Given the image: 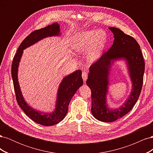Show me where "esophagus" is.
I'll list each match as a JSON object with an SVG mask.
<instances>
[{
    "label": "esophagus",
    "instance_id": "esophagus-1",
    "mask_svg": "<svg viewBox=\"0 0 153 153\" xmlns=\"http://www.w3.org/2000/svg\"><path fill=\"white\" fill-rule=\"evenodd\" d=\"M87 73L86 71H83L82 72V78L84 80V82L86 81V80L87 79Z\"/></svg>",
    "mask_w": 153,
    "mask_h": 153
}]
</instances>
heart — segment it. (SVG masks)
<instances>
[{"mask_svg": "<svg viewBox=\"0 0 153 153\" xmlns=\"http://www.w3.org/2000/svg\"><path fill=\"white\" fill-rule=\"evenodd\" d=\"M106 41V35L103 30L85 31L75 36L72 48L76 52L82 53L91 45L87 53V59L89 61L94 62L100 57Z\"/></svg>", "mask_w": 153, "mask_h": 153, "instance_id": "obj_1", "label": "heart"}]
</instances>
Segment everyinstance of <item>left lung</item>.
<instances>
[{
	"label": "left lung",
	"instance_id": "8db88e82",
	"mask_svg": "<svg viewBox=\"0 0 153 153\" xmlns=\"http://www.w3.org/2000/svg\"><path fill=\"white\" fill-rule=\"evenodd\" d=\"M109 29L114 36L113 45L91 66L86 81L91 91V112L96 119L106 123L116 121L133 108L140 94L145 70L144 60L137 41L115 27H110ZM121 58H124L128 64L133 84L132 91L121 108L110 109L107 107L105 102L109 71L111 62Z\"/></svg>",
	"mask_w": 153,
	"mask_h": 153
}]
</instances>
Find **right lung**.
Masks as SVG:
<instances>
[{
    "label": "right lung",
    "mask_w": 153,
    "mask_h": 153,
    "mask_svg": "<svg viewBox=\"0 0 153 153\" xmlns=\"http://www.w3.org/2000/svg\"><path fill=\"white\" fill-rule=\"evenodd\" d=\"M57 23L48 25L45 28L34 30L24 39L14 56L11 66V76L13 81L17 103L25 114L32 121L43 126H52L61 122L65 117L69 103L76 91L83 84L82 71L77 70L64 77L59 85L55 110L52 113H43L30 107L25 101L18 81V68L23 53V50L30 47L39 40L48 36H58L60 33Z\"/></svg>",
    "instance_id": "right-lung-1"
}]
</instances>
